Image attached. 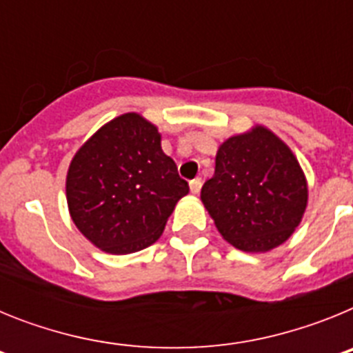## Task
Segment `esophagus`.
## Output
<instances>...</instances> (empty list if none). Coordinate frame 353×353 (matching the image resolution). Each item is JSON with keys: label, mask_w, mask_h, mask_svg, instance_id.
Masks as SVG:
<instances>
[{"label": "esophagus", "mask_w": 353, "mask_h": 353, "mask_svg": "<svg viewBox=\"0 0 353 353\" xmlns=\"http://www.w3.org/2000/svg\"><path fill=\"white\" fill-rule=\"evenodd\" d=\"M189 187H191L192 194H199V191H201V180L199 179L191 180V182H189Z\"/></svg>", "instance_id": "34e87169"}]
</instances>
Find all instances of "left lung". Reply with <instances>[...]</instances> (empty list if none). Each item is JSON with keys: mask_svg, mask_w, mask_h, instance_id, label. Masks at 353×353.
<instances>
[{"mask_svg": "<svg viewBox=\"0 0 353 353\" xmlns=\"http://www.w3.org/2000/svg\"><path fill=\"white\" fill-rule=\"evenodd\" d=\"M201 201L224 240L240 251L265 252L301 224L307 183L292 150L258 125L219 146Z\"/></svg>", "mask_w": 353, "mask_h": 353, "instance_id": "8db88e82", "label": "left lung"}]
</instances>
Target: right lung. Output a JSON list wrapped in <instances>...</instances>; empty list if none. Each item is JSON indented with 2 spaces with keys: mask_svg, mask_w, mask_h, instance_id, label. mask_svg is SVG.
I'll return each instance as SVG.
<instances>
[{
  "mask_svg": "<svg viewBox=\"0 0 353 353\" xmlns=\"http://www.w3.org/2000/svg\"><path fill=\"white\" fill-rule=\"evenodd\" d=\"M189 192L161 134L138 113L97 130L72 159L67 203L81 233L111 254L148 248L162 235L179 199Z\"/></svg>",
  "mask_w": 353,
  "mask_h": 353,
  "instance_id": "obj_1",
  "label": "right lung"
}]
</instances>
